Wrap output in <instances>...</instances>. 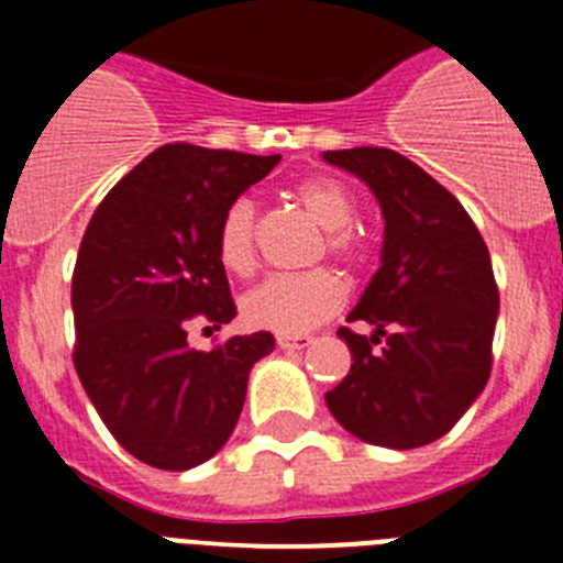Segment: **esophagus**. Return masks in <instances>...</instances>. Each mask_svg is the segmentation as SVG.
I'll return each instance as SVG.
<instances>
[{
  "instance_id": "1",
  "label": "esophagus",
  "mask_w": 563,
  "mask_h": 563,
  "mask_svg": "<svg viewBox=\"0 0 563 563\" xmlns=\"http://www.w3.org/2000/svg\"><path fill=\"white\" fill-rule=\"evenodd\" d=\"M276 343L282 350L287 352H296V350H307L312 343L310 335H276Z\"/></svg>"
}]
</instances>
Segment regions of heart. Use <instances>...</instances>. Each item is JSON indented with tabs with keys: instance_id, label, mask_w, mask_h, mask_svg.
I'll list each match as a JSON object with an SVG mask.
<instances>
[{
	"instance_id": "1",
	"label": "heart",
	"mask_w": 563,
	"mask_h": 563,
	"mask_svg": "<svg viewBox=\"0 0 563 563\" xmlns=\"http://www.w3.org/2000/svg\"><path fill=\"white\" fill-rule=\"evenodd\" d=\"M296 200L324 228L327 251L332 256L343 262H357L366 253V242L352 228L355 197L341 180L307 177L296 186ZM217 256L222 267L236 276H247L256 265V206L247 197H236L222 211L220 228H217ZM343 298H346V287L332 271L273 276L242 298V316L256 330L301 335L335 316Z\"/></svg>"
}]
</instances>
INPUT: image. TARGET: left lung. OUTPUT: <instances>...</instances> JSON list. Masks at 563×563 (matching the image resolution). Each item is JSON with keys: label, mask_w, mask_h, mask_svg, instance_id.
Returning <instances> with one entry per match:
<instances>
[{"label": "left lung", "mask_w": 563, "mask_h": 563, "mask_svg": "<svg viewBox=\"0 0 563 563\" xmlns=\"http://www.w3.org/2000/svg\"><path fill=\"white\" fill-rule=\"evenodd\" d=\"M324 161L366 183L383 213L380 267L346 316L372 332L338 330L352 366L324 400L357 440L420 449L454 429L490 377L499 316L490 253L454 194L409 157L361 146Z\"/></svg>", "instance_id": "8db88e82"}]
</instances>
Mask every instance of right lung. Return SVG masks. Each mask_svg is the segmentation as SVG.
<instances>
[{
  "mask_svg": "<svg viewBox=\"0 0 563 563\" xmlns=\"http://www.w3.org/2000/svg\"><path fill=\"white\" fill-rule=\"evenodd\" d=\"M278 154L168 143L96 208L73 273L76 372L103 426L134 460L188 471L236 429L271 332L188 346V324H231L236 305L217 256L220 217Z\"/></svg>",
  "mask_w": 563,
  "mask_h": 563,
  "instance_id": "right-lung-1",
  "label": "right lung"
}]
</instances>
